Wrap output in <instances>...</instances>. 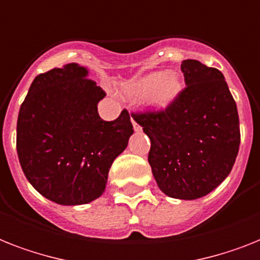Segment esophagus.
Segmentation results:
<instances>
[{
	"label": "esophagus",
	"instance_id": "1",
	"mask_svg": "<svg viewBox=\"0 0 260 260\" xmlns=\"http://www.w3.org/2000/svg\"><path fill=\"white\" fill-rule=\"evenodd\" d=\"M131 121H132V124H134L135 132H140V131H141V126L136 123V120H135V117H131Z\"/></svg>",
	"mask_w": 260,
	"mask_h": 260
}]
</instances>
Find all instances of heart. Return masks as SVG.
Here are the masks:
<instances>
[{"label": "heart", "mask_w": 260, "mask_h": 260, "mask_svg": "<svg viewBox=\"0 0 260 260\" xmlns=\"http://www.w3.org/2000/svg\"><path fill=\"white\" fill-rule=\"evenodd\" d=\"M183 90V80L176 72H153L125 86V93L134 100H147L156 111H166Z\"/></svg>", "instance_id": "b5f03b06"}]
</instances>
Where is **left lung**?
I'll return each instance as SVG.
<instances>
[{
  "mask_svg": "<svg viewBox=\"0 0 260 260\" xmlns=\"http://www.w3.org/2000/svg\"><path fill=\"white\" fill-rule=\"evenodd\" d=\"M185 89L170 108L134 115L151 140L148 163L170 198L208 195L233 170L240 144L239 116L220 71L181 62Z\"/></svg>",
  "mask_w": 260,
  "mask_h": 260,
  "instance_id": "obj_1",
  "label": "left lung"
}]
</instances>
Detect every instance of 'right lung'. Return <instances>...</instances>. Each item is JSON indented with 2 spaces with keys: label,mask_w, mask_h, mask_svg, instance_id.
Here are the masks:
<instances>
[{
  "label": "right lung",
  "mask_w": 260,
  "mask_h": 260,
  "mask_svg": "<svg viewBox=\"0 0 260 260\" xmlns=\"http://www.w3.org/2000/svg\"><path fill=\"white\" fill-rule=\"evenodd\" d=\"M71 62L33 80L17 120V153L33 187L62 206H80L105 191L112 163L134 134L126 111L99 116L104 90Z\"/></svg>",
  "instance_id": "obj_1"
}]
</instances>
